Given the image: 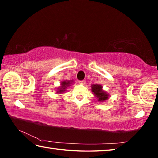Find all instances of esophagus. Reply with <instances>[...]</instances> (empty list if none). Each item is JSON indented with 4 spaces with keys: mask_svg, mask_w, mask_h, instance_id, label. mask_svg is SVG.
Here are the masks:
<instances>
[{
    "mask_svg": "<svg viewBox=\"0 0 158 158\" xmlns=\"http://www.w3.org/2000/svg\"><path fill=\"white\" fill-rule=\"evenodd\" d=\"M79 83L80 84H85V81H84V80H82V81H79Z\"/></svg>",
    "mask_w": 158,
    "mask_h": 158,
    "instance_id": "1",
    "label": "esophagus"
}]
</instances>
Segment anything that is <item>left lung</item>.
Wrapping results in <instances>:
<instances>
[{
	"label": "left lung",
	"mask_w": 158,
	"mask_h": 158,
	"mask_svg": "<svg viewBox=\"0 0 158 158\" xmlns=\"http://www.w3.org/2000/svg\"><path fill=\"white\" fill-rule=\"evenodd\" d=\"M91 90L94 93L99 102H104L109 98V94L102 89V86L100 84L91 85Z\"/></svg>",
	"instance_id": "obj_1"
}]
</instances>
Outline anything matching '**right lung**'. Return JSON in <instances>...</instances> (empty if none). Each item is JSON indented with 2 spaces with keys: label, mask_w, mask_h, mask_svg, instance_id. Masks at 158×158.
Masks as SVG:
<instances>
[{
  "label": "right lung",
  "mask_w": 158,
  "mask_h": 158,
  "mask_svg": "<svg viewBox=\"0 0 158 158\" xmlns=\"http://www.w3.org/2000/svg\"><path fill=\"white\" fill-rule=\"evenodd\" d=\"M72 82H73V81H63V82H61V84H60L61 85L60 87H58L56 93H63L65 91L66 88L69 86L70 84H72Z\"/></svg>",
  "instance_id": "1"
}]
</instances>
